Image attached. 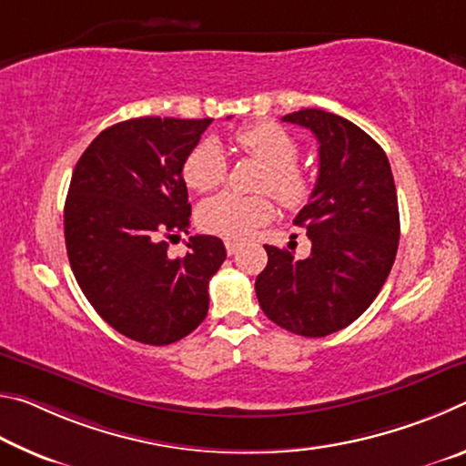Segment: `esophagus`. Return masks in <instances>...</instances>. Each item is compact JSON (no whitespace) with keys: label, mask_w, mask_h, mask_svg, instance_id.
<instances>
[{"label":"esophagus","mask_w":466,"mask_h":466,"mask_svg":"<svg viewBox=\"0 0 466 466\" xmlns=\"http://www.w3.org/2000/svg\"><path fill=\"white\" fill-rule=\"evenodd\" d=\"M224 244H226L228 255H236V250H238V247H240V242L238 240H232V238H226Z\"/></svg>","instance_id":"obj_1"}]
</instances>
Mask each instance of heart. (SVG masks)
I'll return each mask as SVG.
<instances>
[{"label": "heart", "instance_id": "heart-1", "mask_svg": "<svg viewBox=\"0 0 466 466\" xmlns=\"http://www.w3.org/2000/svg\"><path fill=\"white\" fill-rule=\"evenodd\" d=\"M234 144L242 154L261 162L265 172L258 187L269 191L286 208L302 205L312 191V178L296 160L298 141L279 125L263 121L244 125L234 133ZM185 183L199 193L219 187L228 177V160L216 139H203L188 152L183 164ZM273 216V203L267 195H240L224 191L203 201L199 208V226L205 232L242 238Z\"/></svg>", "mask_w": 466, "mask_h": 466}]
</instances>
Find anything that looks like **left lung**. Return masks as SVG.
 Instances as JSON below:
<instances>
[{
  "mask_svg": "<svg viewBox=\"0 0 466 466\" xmlns=\"http://www.w3.org/2000/svg\"><path fill=\"white\" fill-rule=\"evenodd\" d=\"M319 139V178L294 224L310 255L265 244L255 291L275 325L302 337H327L366 312L382 289L399 248V203L384 149L343 116L320 108L289 113Z\"/></svg>",
  "mask_w": 466,
  "mask_h": 466,
  "instance_id": "left-lung-1",
  "label": "left lung"
}]
</instances>
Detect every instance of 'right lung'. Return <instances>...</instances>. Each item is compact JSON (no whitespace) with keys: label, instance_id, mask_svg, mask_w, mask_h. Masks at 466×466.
I'll list each match as a JSON object with an SVG mask.
<instances>
[{"label":"right lung","instance_id":"add662e5","mask_svg":"<svg viewBox=\"0 0 466 466\" xmlns=\"http://www.w3.org/2000/svg\"><path fill=\"white\" fill-rule=\"evenodd\" d=\"M211 119L139 116L86 147L69 183L63 228L77 286L102 319L146 345H170L201 325L224 242L197 234L185 257L168 242L191 218L183 164Z\"/></svg>","mask_w":466,"mask_h":466}]
</instances>
